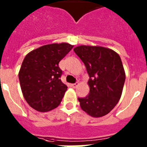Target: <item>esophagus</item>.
<instances>
[{"label":"esophagus","mask_w":147,"mask_h":147,"mask_svg":"<svg viewBox=\"0 0 147 147\" xmlns=\"http://www.w3.org/2000/svg\"><path fill=\"white\" fill-rule=\"evenodd\" d=\"M78 84H78V83H77H77H75V84H71V86H72L73 88H76V87H77V86H78Z\"/></svg>","instance_id":"esophagus-1"}]
</instances>
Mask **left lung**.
<instances>
[{"label":"left lung","mask_w":147,"mask_h":147,"mask_svg":"<svg viewBox=\"0 0 147 147\" xmlns=\"http://www.w3.org/2000/svg\"><path fill=\"white\" fill-rule=\"evenodd\" d=\"M74 51L90 77V94L78 98L80 107L91 117L105 116L119 102L124 85L126 76L120 56L103 47L83 45Z\"/></svg>","instance_id":"left-lung-1"}]
</instances>
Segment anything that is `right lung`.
I'll use <instances>...</instances> for the list:
<instances>
[{"mask_svg": "<svg viewBox=\"0 0 147 147\" xmlns=\"http://www.w3.org/2000/svg\"><path fill=\"white\" fill-rule=\"evenodd\" d=\"M73 47L67 43L47 44L25 57L18 77L23 95L31 107L47 112L61 103L67 86L61 81L59 62Z\"/></svg>", "mask_w": 147, "mask_h": 147, "instance_id": "add662e5", "label": "right lung"}]
</instances>
